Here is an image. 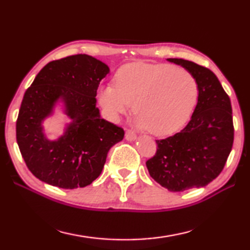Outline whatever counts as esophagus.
Here are the masks:
<instances>
[{"label": "esophagus", "instance_id": "1", "mask_svg": "<svg viewBox=\"0 0 250 250\" xmlns=\"http://www.w3.org/2000/svg\"><path fill=\"white\" fill-rule=\"evenodd\" d=\"M125 138V140H128V141H134V140H137V134H135L133 131L126 130Z\"/></svg>", "mask_w": 250, "mask_h": 250}]
</instances>
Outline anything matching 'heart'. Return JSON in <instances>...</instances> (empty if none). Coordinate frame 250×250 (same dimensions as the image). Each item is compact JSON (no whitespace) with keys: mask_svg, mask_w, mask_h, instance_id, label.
<instances>
[{"mask_svg":"<svg viewBox=\"0 0 250 250\" xmlns=\"http://www.w3.org/2000/svg\"><path fill=\"white\" fill-rule=\"evenodd\" d=\"M115 83H104L97 90L104 115L117 121L135 104L138 125L154 135L180 129L192 113L197 97L192 74L167 64L130 62L117 70Z\"/></svg>","mask_w":250,"mask_h":250,"instance_id":"heart-1","label":"heart"}]
</instances>
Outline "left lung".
<instances>
[{"instance_id": "8db88e82", "label": "left lung", "mask_w": 250, "mask_h": 250, "mask_svg": "<svg viewBox=\"0 0 250 250\" xmlns=\"http://www.w3.org/2000/svg\"><path fill=\"white\" fill-rule=\"evenodd\" d=\"M192 74L197 104L180 132L156 140V153L146 161L152 179L171 192L203 188L221 174L234 142L230 99L213 71L182 58H167Z\"/></svg>"}]
</instances>
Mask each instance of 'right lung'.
<instances>
[{
	"label": "right lung",
	"mask_w": 250,
	"mask_h": 250,
	"mask_svg": "<svg viewBox=\"0 0 250 250\" xmlns=\"http://www.w3.org/2000/svg\"><path fill=\"white\" fill-rule=\"evenodd\" d=\"M109 67L78 54L44 66L25 91L16 121V141L28 170L49 185L73 189L100 175L110 147L125 131L100 118L96 96ZM62 102L73 120L57 141L45 138L41 124Z\"/></svg>",
	"instance_id": "add662e5"
}]
</instances>
